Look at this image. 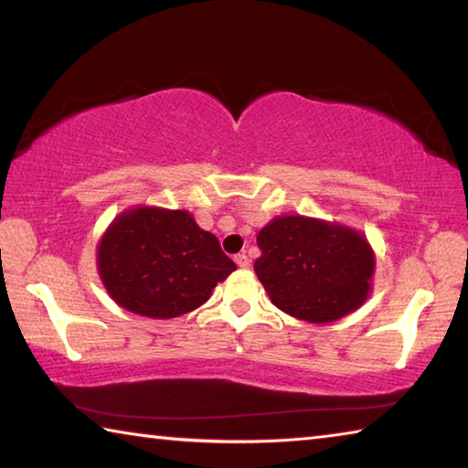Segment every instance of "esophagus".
Instances as JSON below:
<instances>
[{
    "label": "esophagus",
    "instance_id": "esophagus-1",
    "mask_svg": "<svg viewBox=\"0 0 468 468\" xmlns=\"http://www.w3.org/2000/svg\"><path fill=\"white\" fill-rule=\"evenodd\" d=\"M235 264L239 268H250V258L245 253H237L235 256Z\"/></svg>",
    "mask_w": 468,
    "mask_h": 468
}]
</instances>
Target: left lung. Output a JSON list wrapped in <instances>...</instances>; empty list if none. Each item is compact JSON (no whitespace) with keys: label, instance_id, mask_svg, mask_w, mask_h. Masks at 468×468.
I'll return each mask as SVG.
<instances>
[{"label":"left lung","instance_id":"obj_1","mask_svg":"<svg viewBox=\"0 0 468 468\" xmlns=\"http://www.w3.org/2000/svg\"><path fill=\"white\" fill-rule=\"evenodd\" d=\"M260 282L292 318L326 324L363 305L376 256L366 235L307 217H276L258 233Z\"/></svg>","mask_w":468,"mask_h":468}]
</instances>
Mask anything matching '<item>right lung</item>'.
<instances>
[{"instance_id": "right-lung-1", "label": "right lung", "mask_w": 468, "mask_h": 468, "mask_svg": "<svg viewBox=\"0 0 468 468\" xmlns=\"http://www.w3.org/2000/svg\"><path fill=\"white\" fill-rule=\"evenodd\" d=\"M97 266L117 305L158 320L194 312L237 268L187 210L156 206L125 210L109 225Z\"/></svg>"}]
</instances>
